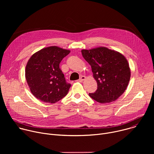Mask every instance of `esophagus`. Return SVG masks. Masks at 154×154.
Segmentation results:
<instances>
[{"mask_svg": "<svg viewBox=\"0 0 154 154\" xmlns=\"http://www.w3.org/2000/svg\"><path fill=\"white\" fill-rule=\"evenodd\" d=\"M85 79H86V77H85V76H82L78 80H77V82H83L84 80H85Z\"/></svg>", "mask_w": 154, "mask_h": 154, "instance_id": "esophagus-1", "label": "esophagus"}]
</instances>
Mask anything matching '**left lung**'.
Segmentation results:
<instances>
[{
    "label": "left lung",
    "mask_w": 154,
    "mask_h": 154,
    "mask_svg": "<svg viewBox=\"0 0 154 154\" xmlns=\"http://www.w3.org/2000/svg\"><path fill=\"white\" fill-rule=\"evenodd\" d=\"M82 54L90 64L97 83V90L89 96L101 103L118 99L125 91L130 79V69L125 57L105 47L83 49Z\"/></svg>",
    "instance_id": "left-lung-1"
}]
</instances>
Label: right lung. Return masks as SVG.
<instances>
[{
    "instance_id": "add662e5",
    "label": "right lung",
    "mask_w": 154,
    "mask_h": 154,
    "mask_svg": "<svg viewBox=\"0 0 154 154\" xmlns=\"http://www.w3.org/2000/svg\"><path fill=\"white\" fill-rule=\"evenodd\" d=\"M70 52L58 46H50L30 58L26 67V79L36 98L54 103L67 95L71 84L66 82L59 64Z\"/></svg>"
}]
</instances>
